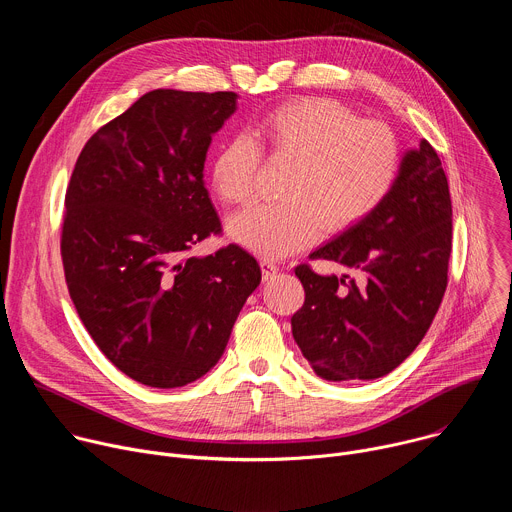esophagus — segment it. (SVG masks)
<instances>
[{
    "label": "esophagus",
    "instance_id": "obj_1",
    "mask_svg": "<svg viewBox=\"0 0 512 512\" xmlns=\"http://www.w3.org/2000/svg\"><path fill=\"white\" fill-rule=\"evenodd\" d=\"M261 271H263V279H271L277 271H279V265L271 259H261Z\"/></svg>",
    "mask_w": 512,
    "mask_h": 512
}]
</instances>
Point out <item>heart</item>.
<instances>
[{"label": "heart", "mask_w": 512, "mask_h": 512, "mask_svg": "<svg viewBox=\"0 0 512 512\" xmlns=\"http://www.w3.org/2000/svg\"><path fill=\"white\" fill-rule=\"evenodd\" d=\"M255 133L275 158L294 160L283 200L257 204L229 223L239 245L271 259L312 245L322 229L344 231L369 216L399 172V143L379 121L358 119L338 101L308 97L265 113ZM259 143L245 133L218 145L210 164L214 192L229 204L255 194Z\"/></svg>", "instance_id": "1"}]
</instances>
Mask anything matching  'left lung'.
Here are the masks:
<instances>
[{"label":"left lung","instance_id":"left-lung-1","mask_svg":"<svg viewBox=\"0 0 512 512\" xmlns=\"http://www.w3.org/2000/svg\"><path fill=\"white\" fill-rule=\"evenodd\" d=\"M450 253L448 178L421 139L401 158L385 200L310 255L356 277L296 267L306 300L291 316V332L314 373L326 381H369L397 369L442 304Z\"/></svg>","mask_w":512,"mask_h":512}]
</instances>
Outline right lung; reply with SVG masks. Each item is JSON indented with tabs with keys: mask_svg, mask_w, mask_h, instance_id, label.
I'll return each instance as SVG.
<instances>
[{
	"mask_svg": "<svg viewBox=\"0 0 512 512\" xmlns=\"http://www.w3.org/2000/svg\"><path fill=\"white\" fill-rule=\"evenodd\" d=\"M237 97L145 93L85 143L72 170L60 239L68 294L101 352L141 385L206 375L261 281L239 245L190 255L221 233L204 162Z\"/></svg>",
	"mask_w": 512,
	"mask_h": 512,
	"instance_id": "obj_1",
	"label": "right lung"
}]
</instances>
